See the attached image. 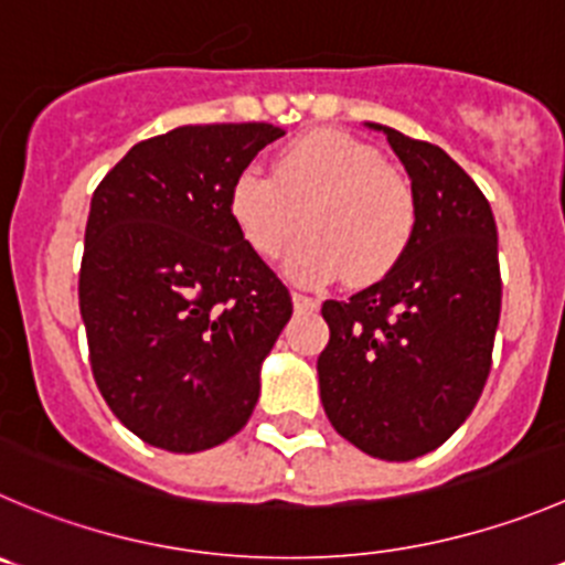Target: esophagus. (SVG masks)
I'll use <instances>...</instances> for the list:
<instances>
[{"instance_id":"1","label":"esophagus","mask_w":565,"mask_h":565,"mask_svg":"<svg viewBox=\"0 0 565 565\" xmlns=\"http://www.w3.org/2000/svg\"><path fill=\"white\" fill-rule=\"evenodd\" d=\"M294 308L297 310H319V299L308 297V294H297L294 291Z\"/></svg>"}]
</instances>
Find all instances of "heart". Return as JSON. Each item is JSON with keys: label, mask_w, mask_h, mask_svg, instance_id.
<instances>
[{"label": "heart", "mask_w": 565, "mask_h": 565, "mask_svg": "<svg viewBox=\"0 0 565 565\" xmlns=\"http://www.w3.org/2000/svg\"><path fill=\"white\" fill-rule=\"evenodd\" d=\"M235 230L255 255L274 257L302 224L308 233L286 255L302 286L385 277L411 249L418 202L411 182L372 143L338 130L299 136L277 154L274 174L238 171L227 193Z\"/></svg>", "instance_id": "1"}]
</instances>
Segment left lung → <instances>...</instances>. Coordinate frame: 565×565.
<instances>
[{
  "label": "left lung",
  "mask_w": 565,
  "mask_h": 565,
  "mask_svg": "<svg viewBox=\"0 0 565 565\" xmlns=\"http://www.w3.org/2000/svg\"><path fill=\"white\" fill-rule=\"evenodd\" d=\"M418 202L411 249L347 302L327 299L321 405L338 435L380 460L438 449L491 372L502 310L497 222L477 182L435 143L383 125Z\"/></svg>",
  "instance_id": "obj_1"
}]
</instances>
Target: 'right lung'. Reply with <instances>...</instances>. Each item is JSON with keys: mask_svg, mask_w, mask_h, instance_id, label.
<instances>
[{"mask_svg": "<svg viewBox=\"0 0 565 565\" xmlns=\"http://www.w3.org/2000/svg\"><path fill=\"white\" fill-rule=\"evenodd\" d=\"M274 125H185L136 143L96 185L79 313L90 372L130 433L166 452L233 438L260 396V366L291 294L227 211L235 174Z\"/></svg>", "mask_w": 565, "mask_h": 565, "instance_id": "add662e5", "label": "right lung"}]
</instances>
